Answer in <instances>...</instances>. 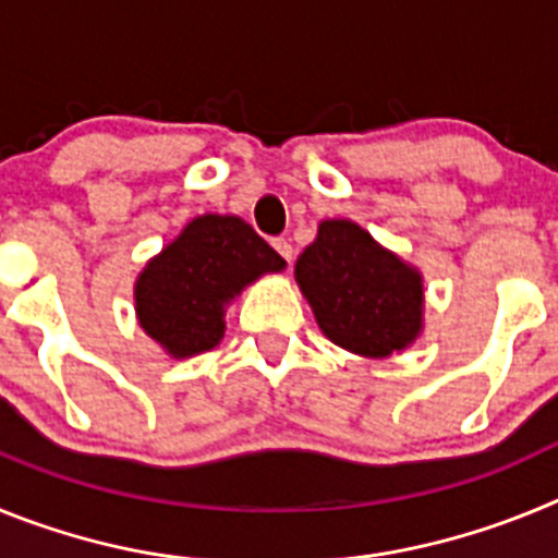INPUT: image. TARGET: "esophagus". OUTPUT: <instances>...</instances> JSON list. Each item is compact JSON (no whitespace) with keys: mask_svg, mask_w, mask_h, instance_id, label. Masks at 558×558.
<instances>
[{"mask_svg":"<svg viewBox=\"0 0 558 558\" xmlns=\"http://www.w3.org/2000/svg\"><path fill=\"white\" fill-rule=\"evenodd\" d=\"M274 248L279 251V254H282L284 263H288V265L293 263V245H290V240H284V236H276Z\"/></svg>","mask_w":558,"mask_h":558,"instance_id":"obj_1","label":"esophagus"}]
</instances>
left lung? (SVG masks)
Segmentation results:
<instances>
[{"label": "left lung", "instance_id": "obj_1", "mask_svg": "<svg viewBox=\"0 0 558 558\" xmlns=\"http://www.w3.org/2000/svg\"><path fill=\"white\" fill-rule=\"evenodd\" d=\"M293 274L322 332L347 352L391 357L425 329L422 270L354 220H322Z\"/></svg>", "mask_w": 558, "mask_h": 558}]
</instances>
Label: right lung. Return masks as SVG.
<instances>
[{
    "label": "right lung",
    "instance_id": "right-lung-1",
    "mask_svg": "<svg viewBox=\"0 0 558 558\" xmlns=\"http://www.w3.org/2000/svg\"><path fill=\"white\" fill-rule=\"evenodd\" d=\"M284 259L236 215H198L167 243L133 284L136 322L170 354L184 360L223 340L226 307Z\"/></svg>",
    "mask_w": 558,
    "mask_h": 558
}]
</instances>
